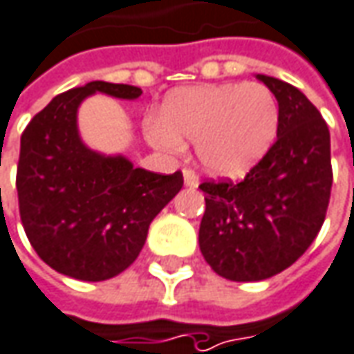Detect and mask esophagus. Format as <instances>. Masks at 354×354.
Listing matches in <instances>:
<instances>
[{
	"label": "esophagus",
	"instance_id": "obj_1",
	"mask_svg": "<svg viewBox=\"0 0 354 354\" xmlns=\"http://www.w3.org/2000/svg\"><path fill=\"white\" fill-rule=\"evenodd\" d=\"M183 179H185V185H187V187H191V189H196V187L201 185L198 175L192 171L191 167H185V169H183Z\"/></svg>",
	"mask_w": 354,
	"mask_h": 354
}]
</instances>
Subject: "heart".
Here are the masks:
<instances>
[{
  "label": "heart",
  "mask_w": 354,
  "mask_h": 354,
  "mask_svg": "<svg viewBox=\"0 0 354 354\" xmlns=\"http://www.w3.org/2000/svg\"><path fill=\"white\" fill-rule=\"evenodd\" d=\"M277 129L279 106L272 90L260 82H227L175 90L146 135L169 153L183 152V140H194L206 171L239 177L264 158Z\"/></svg>",
  "instance_id": "heart-1"
}]
</instances>
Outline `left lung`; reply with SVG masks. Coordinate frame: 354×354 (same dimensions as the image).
<instances>
[{
	"label": "left lung",
	"mask_w": 354,
	"mask_h": 354,
	"mask_svg": "<svg viewBox=\"0 0 354 354\" xmlns=\"http://www.w3.org/2000/svg\"><path fill=\"white\" fill-rule=\"evenodd\" d=\"M279 106L277 140L241 183L206 181L198 243L231 281H262L295 264L316 239L330 204V129L293 84L256 75Z\"/></svg>",
	"instance_id": "obj_1"
}]
</instances>
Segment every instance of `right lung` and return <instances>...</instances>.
Here are the masks:
<instances>
[{"label":"right lung","mask_w":354,"mask_h":354,"mask_svg":"<svg viewBox=\"0 0 354 354\" xmlns=\"http://www.w3.org/2000/svg\"><path fill=\"white\" fill-rule=\"evenodd\" d=\"M96 92L121 100L142 94L138 86L92 80L55 96L24 129L17 165L30 245L55 272L80 281H104L133 264L152 219L183 187L181 171H146L80 140L77 111Z\"/></svg>","instance_id":"obj_1"}]
</instances>
